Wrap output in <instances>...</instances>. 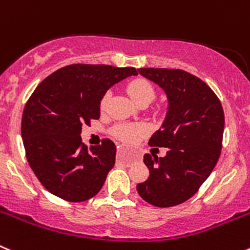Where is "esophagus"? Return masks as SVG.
Listing matches in <instances>:
<instances>
[{
    "mask_svg": "<svg viewBox=\"0 0 250 250\" xmlns=\"http://www.w3.org/2000/svg\"><path fill=\"white\" fill-rule=\"evenodd\" d=\"M118 151H119V155H120V152H123V151H124V147H119ZM130 159H136V155H135V154H131V158H130Z\"/></svg>",
    "mask_w": 250,
    "mask_h": 250,
    "instance_id": "1",
    "label": "esophagus"
}]
</instances>
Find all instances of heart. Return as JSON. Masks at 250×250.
Returning <instances> with one entry per match:
<instances>
[{
	"instance_id": "obj_1",
	"label": "heart",
	"mask_w": 250,
	"mask_h": 250,
	"mask_svg": "<svg viewBox=\"0 0 250 250\" xmlns=\"http://www.w3.org/2000/svg\"><path fill=\"white\" fill-rule=\"evenodd\" d=\"M127 92L131 96V99L135 101L136 104L141 105V104H149L155 99V89L152 83L146 79H135V80L130 81L127 83ZM110 94L106 92L103 96L100 101V107L105 109V106L107 105L109 101ZM147 131V127L145 125H134V124H120L116 125L112 130L116 138L124 141H134L138 136L143 135Z\"/></svg>"
}]
</instances>
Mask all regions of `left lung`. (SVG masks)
<instances>
[{
	"label": "left lung",
	"mask_w": 250,
	"mask_h": 250,
	"mask_svg": "<svg viewBox=\"0 0 250 250\" xmlns=\"http://www.w3.org/2000/svg\"><path fill=\"white\" fill-rule=\"evenodd\" d=\"M138 71L167 96V118L149 145L169 151L164 158L145 154L150 175L136 189L154 207H175L199 190L216 165L222 151L224 111L213 90L184 70L147 67Z\"/></svg>",
	"instance_id": "8db88e82"
}]
</instances>
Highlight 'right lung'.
<instances>
[{"instance_id":"add662e5","label":"right lung","mask_w":250,"mask_h":250,"mask_svg":"<svg viewBox=\"0 0 250 250\" xmlns=\"http://www.w3.org/2000/svg\"><path fill=\"white\" fill-rule=\"evenodd\" d=\"M131 75H138L134 67L74 63L52 72L32 92L22 114V140L31 169L51 194L79 203L100 191L116 146L104 139L89 149L81 129L100 118L105 92Z\"/></svg>"}]
</instances>
